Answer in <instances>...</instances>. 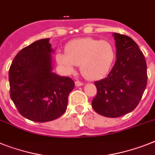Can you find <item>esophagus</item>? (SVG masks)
<instances>
[{"label": "esophagus", "mask_w": 155, "mask_h": 155, "mask_svg": "<svg viewBox=\"0 0 155 155\" xmlns=\"http://www.w3.org/2000/svg\"><path fill=\"white\" fill-rule=\"evenodd\" d=\"M75 84L76 87H80V86H83L84 85V83L81 81H79V80H77V81L75 82Z\"/></svg>", "instance_id": "obj_1"}]
</instances>
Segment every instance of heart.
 <instances>
[{"instance_id": "1", "label": "heart", "mask_w": 155, "mask_h": 155, "mask_svg": "<svg viewBox=\"0 0 155 155\" xmlns=\"http://www.w3.org/2000/svg\"><path fill=\"white\" fill-rule=\"evenodd\" d=\"M115 58L114 45L106 40L83 38L69 41L66 53L56 56L57 61L68 72L76 65L88 80H98L109 72Z\"/></svg>"}]
</instances>
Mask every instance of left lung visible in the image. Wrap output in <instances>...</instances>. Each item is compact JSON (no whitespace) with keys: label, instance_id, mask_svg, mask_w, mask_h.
Returning a JSON list of instances; mask_svg holds the SVG:
<instances>
[{"label":"left lung","instance_id":"8db88e82","mask_svg":"<svg viewBox=\"0 0 155 155\" xmlns=\"http://www.w3.org/2000/svg\"><path fill=\"white\" fill-rule=\"evenodd\" d=\"M117 61L103 80L94 83L97 94L92 108L106 117H119L136 109L147 84V63L143 52L132 38L114 34Z\"/></svg>","mask_w":155,"mask_h":155}]
</instances>
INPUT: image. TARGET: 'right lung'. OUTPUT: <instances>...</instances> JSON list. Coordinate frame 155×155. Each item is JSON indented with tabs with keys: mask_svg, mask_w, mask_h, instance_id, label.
I'll return each instance as SVG.
<instances>
[{
	"mask_svg": "<svg viewBox=\"0 0 155 155\" xmlns=\"http://www.w3.org/2000/svg\"><path fill=\"white\" fill-rule=\"evenodd\" d=\"M53 52L49 38L36 41L16 54L9 68L10 97L19 114L33 121L61 117L75 87L71 78L52 72Z\"/></svg>",
	"mask_w": 155,
	"mask_h": 155,
	"instance_id": "1",
	"label": "right lung"
}]
</instances>
